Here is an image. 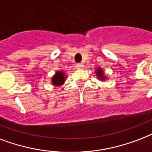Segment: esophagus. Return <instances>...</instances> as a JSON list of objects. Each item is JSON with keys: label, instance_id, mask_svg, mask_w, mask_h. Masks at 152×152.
I'll return each instance as SVG.
<instances>
[{"label": "esophagus", "instance_id": "34e87169", "mask_svg": "<svg viewBox=\"0 0 152 152\" xmlns=\"http://www.w3.org/2000/svg\"><path fill=\"white\" fill-rule=\"evenodd\" d=\"M83 64L82 63H78V64H76V67H77V68H83Z\"/></svg>", "mask_w": 152, "mask_h": 152}]
</instances>
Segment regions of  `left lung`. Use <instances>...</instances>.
I'll use <instances>...</instances> for the list:
<instances>
[{"label": "left lung", "mask_w": 152, "mask_h": 152, "mask_svg": "<svg viewBox=\"0 0 152 152\" xmlns=\"http://www.w3.org/2000/svg\"><path fill=\"white\" fill-rule=\"evenodd\" d=\"M95 73L96 74L97 78L99 79V80H105L107 79V76H106V75L104 74V70H103L101 68H97L96 70V72H95Z\"/></svg>", "instance_id": "obj_1"}]
</instances>
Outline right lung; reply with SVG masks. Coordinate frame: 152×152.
Masks as SVG:
<instances>
[{
  "label": "right lung",
  "instance_id": "obj_1",
  "mask_svg": "<svg viewBox=\"0 0 152 152\" xmlns=\"http://www.w3.org/2000/svg\"><path fill=\"white\" fill-rule=\"evenodd\" d=\"M66 74L64 71L56 72L55 75L52 77V84L54 86H61L66 80Z\"/></svg>",
  "mask_w": 152,
  "mask_h": 152
}]
</instances>
